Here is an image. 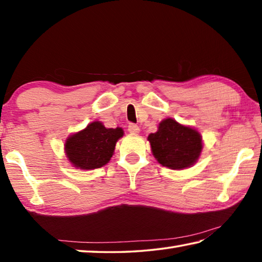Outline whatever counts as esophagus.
<instances>
[{
	"instance_id": "esophagus-1",
	"label": "esophagus",
	"mask_w": 262,
	"mask_h": 262,
	"mask_svg": "<svg viewBox=\"0 0 262 262\" xmlns=\"http://www.w3.org/2000/svg\"><path fill=\"white\" fill-rule=\"evenodd\" d=\"M128 132L132 133V134H137V133L140 132V128L137 125H134V123H130L129 126H128Z\"/></svg>"
}]
</instances>
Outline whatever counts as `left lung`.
I'll return each mask as SVG.
<instances>
[{
  "label": "left lung",
  "mask_w": 262,
  "mask_h": 262,
  "mask_svg": "<svg viewBox=\"0 0 262 262\" xmlns=\"http://www.w3.org/2000/svg\"><path fill=\"white\" fill-rule=\"evenodd\" d=\"M154 157L172 170L192 166L202 151V137L196 129L180 125L167 118L159 123L158 130L148 136Z\"/></svg>",
  "instance_id": "8db88e82"
}]
</instances>
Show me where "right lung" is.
I'll use <instances>...</instances> for the list:
<instances>
[{
	"label": "right lung",
	"instance_id": "1",
	"mask_svg": "<svg viewBox=\"0 0 262 262\" xmlns=\"http://www.w3.org/2000/svg\"><path fill=\"white\" fill-rule=\"evenodd\" d=\"M122 136V128H106L100 121H94L66 140V156L76 168H99L110 162L115 143Z\"/></svg>",
	"mask_w": 262,
	"mask_h": 262
}]
</instances>
